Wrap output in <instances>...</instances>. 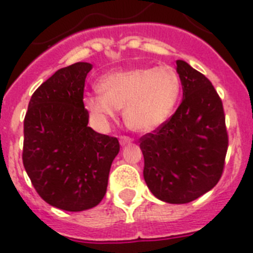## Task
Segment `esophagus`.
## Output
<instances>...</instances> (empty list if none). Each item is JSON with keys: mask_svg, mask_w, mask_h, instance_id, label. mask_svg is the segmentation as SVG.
Masks as SVG:
<instances>
[{"mask_svg": "<svg viewBox=\"0 0 253 253\" xmlns=\"http://www.w3.org/2000/svg\"><path fill=\"white\" fill-rule=\"evenodd\" d=\"M131 142H132V139L128 137V136H121L120 137V144L122 145V146H125V145L127 144H131Z\"/></svg>", "mask_w": 253, "mask_h": 253, "instance_id": "1", "label": "esophagus"}]
</instances>
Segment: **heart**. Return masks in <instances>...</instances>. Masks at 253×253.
Here are the masks:
<instances>
[{"mask_svg": "<svg viewBox=\"0 0 253 253\" xmlns=\"http://www.w3.org/2000/svg\"><path fill=\"white\" fill-rule=\"evenodd\" d=\"M99 93L84 96V105L99 128L124 107L127 126L137 132H150L164 125L174 112L181 95V79L170 66L133 67L104 75Z\"/></svg>", "mask_w": 253, "mask_h": 253, "instance_id": "1", "label": "heart"}]
</instances>
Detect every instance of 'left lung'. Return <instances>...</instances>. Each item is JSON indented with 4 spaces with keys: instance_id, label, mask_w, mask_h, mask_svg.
I'll return each mask as SVG.
<instances>
[{
    "instance_id": "8db88e82",
    "label": "left lung",
    "mask_w": 253,
    "mask_h": 253,
    "mask_svg": "<svg viewBox=\"0 0 253 253\" xmlns=\"http://www.w3.org/2000/svg\"><path fill=\"white\" fill-rule=\"evenodd\" d=\"M183 99L175 113L140 139L144 179L154 196L187 204L218 183L228 149L223 103L211 83L177 61Z\"/></svg>"
}]
</instances>
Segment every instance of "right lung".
Listing matches in <instances>:
<instances>
[{"label": "right lung", "mask_w": 253, "mask_h": 253, "mask_svg": "<svg viewBox=\"0 0 253 253\" xmlns=\"http://www.w3.org/2000/svg\"><path fill=\"white\" fill-rule=\"evenodd\" d=\"M91 69L78 62L54 72L34 91L24 120V168L39 196L66 211L102 201L120 151L116 137L87 126L83 99Z\"/></svg>", "instance_id": "1"}]
</instances>
